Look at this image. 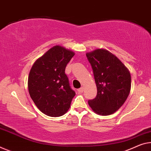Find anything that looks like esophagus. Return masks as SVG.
Here are the masks:
<instances>
[{
  "instance_id": "34e87169",
  "label": "esophagus",
  "mask_w": 151,
  "mask_h": 151,
  "mask_svg": "<svg viewBox=\"0 0 151 151\" xmlns=\"http://www.w3.org/2000/svg\"><path fill=\"white\" fill-rule=\"evenodd\" d=\"M83 88L82 87L80 88H79L78 90V92H79V93H82V92H83Z\"/></svg>"
}]
</instances>
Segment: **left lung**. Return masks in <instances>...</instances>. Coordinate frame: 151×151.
I'll list each match as a JSON object with an SVG mask.
<instances>
[{
	"label": "left lung",
	"instance_id": "obj_1",
	"mask_svg": "<svg viewBox=\"0 0 151 151\" xmlns=\"http://www.w3.org/2000/svg\"><path fill=\"white\" fill-rule=\"evenodd\" d=\"M86 55L97 88L96 96L88 101V105L98 115L113 114L124 105L129 94L130 73L115 55L104 48H97Z\"/></svg>",
	"mask_w": 151,
	"mask_h": 151
}]
</instances>
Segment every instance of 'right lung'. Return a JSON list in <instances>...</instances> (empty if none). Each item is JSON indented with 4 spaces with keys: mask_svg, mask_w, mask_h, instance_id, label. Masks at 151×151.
Returning a JSON list of instances; mask_svg holds the SVG:
<instances>
[{
    "mask_svg": "<svg viewBox=\"0 0 151 151\" xmlns=\"http://www.w3.org/2000/svg\"><path fill=\"white\" fill-rule=\"evenodd\" d=\"M75 53L56 45L38 58L30 69L27 86L39 110L50 117L63 115L76 92L69 86L65 70Z\"/></svg>",
    "mask_w": 151,
    "mask_h": 151,
    "instance_id": "1",
    "label": "right lung"
}]
</instances>
